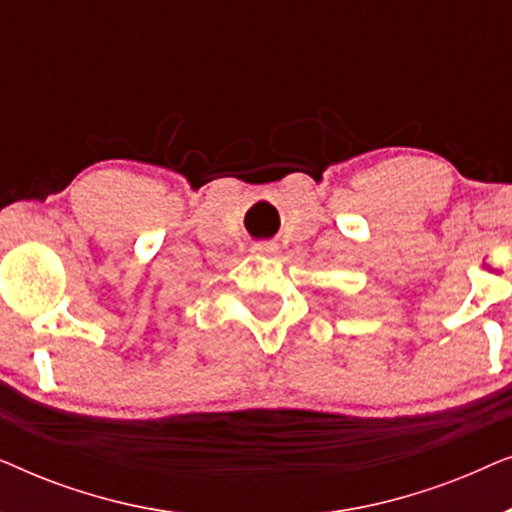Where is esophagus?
Masks as SVG:
<instances>
[{
    "label": "esophagus",
    "instance_id": "34e87169",
    "mask_svg": "<svg viewBox=\"0 0 512 512\" xmlns=\"http://www.w3.org/2000/svg\"><path fill=\"white\" fill-rule=\"evenodd\" d=\"M277 249L279 247L275 242H256L254 244V251H256V254H261V256H275Z\"/></svg>",
    "mask_w": 512,
    "mask_h": 512
}]
</instances>
